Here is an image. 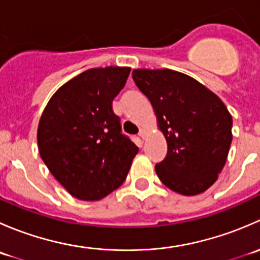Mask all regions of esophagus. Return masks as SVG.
<instances>
[{
	"instance_id": "1",
	"label": "esophagus",
	"mask_w": 260,
	"mask_h": 260,
	"mask_svg": "<svg viewBox=\"0 0 260 260\" xmlns=\"http://www.w3.org/2000/svg\"><path fill=\"white\" fill-rule=\"evenodd\" d=\"M147 135H148V132H147L146 129H141L140 133H138V136H140V137L142 138V140H145V138L147 137Z\"/></svg>"
}]
</instances>
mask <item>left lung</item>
Listing matches in <instances>:
<instances>
[{
  "label": "left lung",
  "mask_w": 260,
  "mask_h": 260,
  "mask_svg": "<svg viewBox=\"0 0 260 260\" xmlns=\"http://www.w3.org/2000/svg\"><path fill=\"white\" fill-rule=\"evenodd\" d=\"M133 80L149 99L167 141V154L154 166L170 190L204 192L221 172L233 135V118L221 99L193 78L170 69H136Z\"/></svg>",
  "instance_id": "left-lung-1"
}]
</instances>
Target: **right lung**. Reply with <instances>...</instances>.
I'll return each mask as SVG.
<instances>
[{
    "label": "right lung",
    "instance_id": "add662e5",
    "mask_svg": "<svg viewBox=\"0 0 260 260\" xmlns=\"http://www.w3.org/2000/svg\"><path fill=\"white\" fill-rule=\"evenodd\" d=\"M129 72L119 67L85 70L57 89L40 118L41 158L79 200H101L117 190L138 153L112 108Z\"/></svg>",
    "mask_w": 260,
    "mask_h": 260
}]
</instances>
